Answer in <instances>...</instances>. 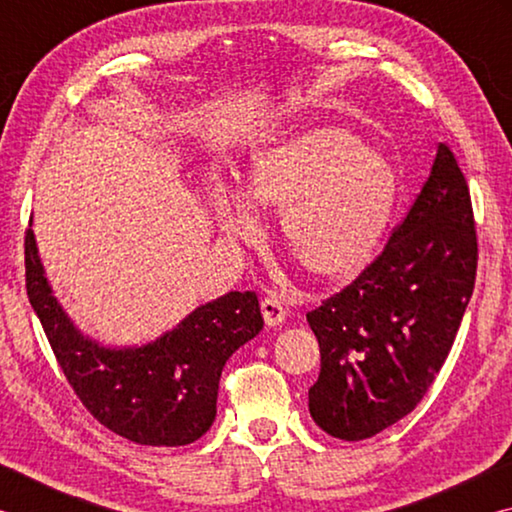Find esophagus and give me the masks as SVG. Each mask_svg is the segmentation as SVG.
Masks as SVG:
<instances>
[{"label": "esophagus", "mask_w": 512, "mask_h": 512, "mask_svg": "<svg viewBox=\"0 0 512 512\" xmlns=\"http://www.w3.org/2000/svg\"><path fill=\"white\" fill-rule=\"evenodd\" d=\"M259 307H262V316L266 320V325L271 327L282 325V320L287 318V307H284L282 300L275 296H266Z\"/></svg>", "instance_id": "1"}]
</instances>
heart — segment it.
<instances>
[{"instance_id":"1","label":"heart","mask_w":512,"mask_h":512,"mask_svg":"<svg viewBox=\"0 0 512 512\" xmlns=\"http://www.w3.org/2000/svg\"><path fill=\"white\" fill-rule=\"evenodd\" d=\"M397 173L384 155L341 128L277 140L257 151L239 192L212 194L225 237L255 244L257 210L280 212L287 255L316 280H348L377 253L397 203Z\"/></svg>"}]
</instances>
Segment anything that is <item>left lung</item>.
Wrapping results in <instances>:
<instances>
[{"mask_svg": "<svg viewBox=\"0 0 512 512\" xmlns=\"http://www.w3.org/2000/svg\"><path fill=\"white\" fill-rule=\"evenodd\" d=\"M479 262L470 187L445 142L386 246L348 287L307 311L320 345L309 413L341 440L409 415L452 350Z\"/></svg>", "mask_w": 512, "mask_h": 512, "instance_id": "1", "label": "left lung"}]
</instances>
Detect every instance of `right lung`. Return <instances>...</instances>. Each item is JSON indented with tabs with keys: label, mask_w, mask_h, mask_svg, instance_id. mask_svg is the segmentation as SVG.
<instances>
[{
	"label": "right lung",
	"mask_w": 512,
	"mask_h": 512,
	"mask_svg": "<svg viewBox=\"0 0 512 512\" xmlns=\"http://www.w3.org/2000/svg\"><path fill=\"white\" fill-rule=\"evenodd\" d=\"M27 296L69 386L103 427L137 445H189L212 427L225 361L264 325L255 291H230L142 348H101L51 296L36 239L24 235Z\"/></svg>",
	"instance_id": "obj_1"
}]
</instances>
